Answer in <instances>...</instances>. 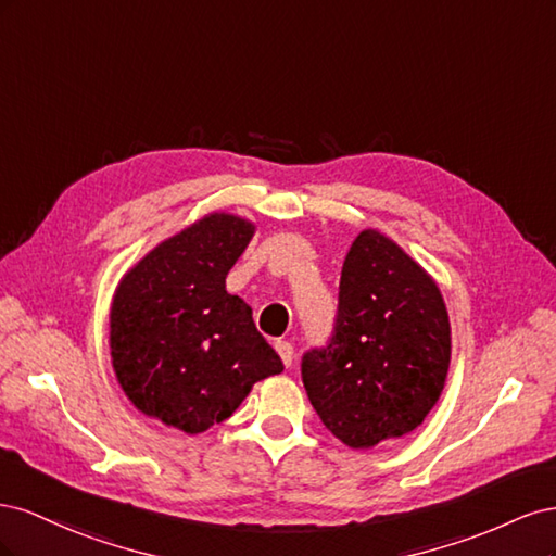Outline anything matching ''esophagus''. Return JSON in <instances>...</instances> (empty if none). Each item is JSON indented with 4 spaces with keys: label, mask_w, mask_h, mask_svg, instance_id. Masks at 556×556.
<instances>
[{
    "label": "esophagus",
    "mask_w": 556,
    "mask_h": 556,
    "mask_svg": "<svg viewBox=\"0 0 556 556\" xmlns=\"http://www.w3.org/2000/svg\"><path fill=\"white\" fill-rule=\"evenodd\" d=\"M276 352L280 355L282 364L285 366H292V359H294V348L290 341H276Z\"/></svg>",
    "instance_id": "esophagus-1"
}]
</instances>
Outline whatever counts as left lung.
<instances>
[{
  "instance_id": "1",
  "label": "left lung",
  "mask_w": 556,
  "mask_h": 556,
  "mask_svg": "<svg viewBox=\"0 0 556 556\" xmlns=\"http://www.w3.org/2000/svg\"><path fill=\"white\" fill-rule=\"evenodd\" d=\"M450 355L439 285L390 237L359 231L343 262L331 341L301 362L323 425L352 450L401 439L441 399Z\"/></svg>"
}]
</instances>
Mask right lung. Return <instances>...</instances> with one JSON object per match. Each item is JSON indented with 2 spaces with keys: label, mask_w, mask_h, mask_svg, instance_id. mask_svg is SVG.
<instances>
[{
  "label": "right lung",
  "mask_w": 556,
  "mask_h": 556,
  "mask_svg": "<svg viewBox=\"0 0 556 556\" xmlns=\"http://www.w3.org/2000/svg\"><path fill=\"white\" fill-rule=\"evenodd\" d=\"M255 229L241 215L208 213L155 245L117 282L111 364L143 415L204 433L237 410L257 380L282 371L252 308L225 285Z\"/></svg>",
  "instance_id": "1"
}]
</instances>
